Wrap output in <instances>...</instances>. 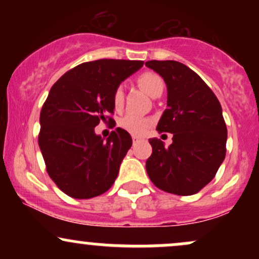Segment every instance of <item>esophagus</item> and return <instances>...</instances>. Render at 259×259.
I'll use <instances>...</instances> for the list:
<instances>
[{"instance_id":"1","label":"esophagus","mask_w":259,"mask_h":259,"mask_svg":"<svg viewBox=\"0 0 259 259\" xmlns=\"http://www.w3.org/2000/svg\"><path fill=\"white\" fill-rule=\"evenodd\" d=\"M141 141V139L138 138V136H133V142L134 144H138V142Z\"/></svg>"}]
</instances>
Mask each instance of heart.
Returning <instances> with one entry per match:
<instances>
[{
	"label": "heart",
	"mask_w": 259,
	"mask_h": 259,
	"mask_svg": "<svg viewBox=\"0 0 259 259\" xmlns=\"http://www.w3.org/2000/svg\"><path fill=\"white\" fill-rule=\"evenodd\" d=\"M136 82L140 88L142 89L148 96L156 97L162 96V94L164 92L165 84L164 80L159 74L154 72H144L136 78ZM112 102L113 107H114L115 111H120L123 108L124 105V90L121 86H118L113 92L112 96ZM153 121L148 118H142L139 115L134 114H127L124 118H121L119 121V125L123 130H125L129 134H132L134 136H144L145 134L148 132L151 126H152Z\"/></svg>",
	"instance_id": "heart-1"
}]
</instances>
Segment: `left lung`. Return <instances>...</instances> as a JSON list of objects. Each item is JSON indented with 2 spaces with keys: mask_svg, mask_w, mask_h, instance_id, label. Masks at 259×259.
I'll return each instance as SVG.
<instances>
[{
  "mask_svg": "<svg viewBox=\"0 0 259 259\" xmlns=\"http://www.w3.org/2000/svg\"><path fill=\"white\" fill-rule=\"evenodd\" d=\"M164 79L168 108L158 121V133L173 134L165 147L150 139L152 154L146 170L152 183L169 194H197L213 180L227 153L228 130L214 92L198 74L177 61L145 63Z\"/></svg>",
  "mask_w": 259,
  "mask_h": 259,
  "instance_id": "8db88e82",
  "label": "left lung"
}]
</instances>
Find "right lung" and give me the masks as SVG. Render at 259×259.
<instances>
[{"label":"right lung","instance_id":"add662e5","mask_svg":"<svg viewBox=\"0 0 259 259\" xmlns=\"http://www.w3.org/2000/svg\"><path fill=\"white\" fill-rule=\"evenodd\" d=\"M142 64L126 59L85 62L53 84L40 113L38 146L47 173L65 195L96 197L117 179L132 136L117 127L105 141L95 126L101 120L114 121L113 92Z\"/></svg>","mask_w":259,"mask_h":259}]
</instances>
